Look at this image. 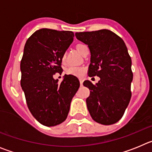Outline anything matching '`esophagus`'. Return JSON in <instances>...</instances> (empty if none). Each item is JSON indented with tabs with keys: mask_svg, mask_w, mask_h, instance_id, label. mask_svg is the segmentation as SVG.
I'll use <instances>...</instances> for the list:
<instances>
[{
	"mask_svg": "<svg viewBox=\"0 0 152 152\" xmlns=\"http://www.w3.org/2000/svg\"><path fill=\"white\" fill-rule=\"evenodd\" d=\"M80 86H83V80H82V79H80Z\"/></svg>",
	"mask_w": 152,
	"mask_h": 152,
	"instance_id": "esophagus-1",
	"label": "esophagus"
}]
</instances>
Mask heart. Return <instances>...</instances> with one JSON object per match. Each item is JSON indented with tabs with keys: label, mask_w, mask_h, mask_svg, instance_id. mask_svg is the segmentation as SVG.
<instances>
[{
	"label": "heart",
	"mask_w": 152,
	"mask_h": 152,
	"mask_svg": "<svg viewBox=\"0 0 152 152\" xmlns=\"http://www.w3.org/2000/svg\"><path fill=\"white\" fill-rule=\"evenodd\" d=\"M88 48V46L84 44L80 43L77 44L76 45V49L78 51V52H80V54H84L85 49ZM84 72V68L83 67H77V66H70L69 68H68L67 69V73L68 75H75V76H80L82 75Z\"/></svg>",
	"instance_id": "b5f03b06"
}]
</instances>
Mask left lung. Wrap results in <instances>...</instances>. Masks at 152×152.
Returning a JSON list of instances; mask_svg holds the SVG:
<instances>
[{
  "label": "left lung",
  "mask_w": 152,
  "mask_h": 152,
  "mask_svg": "<svg viewBox=\"0 0 152 152\" xmlns=\"http://www.w3.org/2000/svg\"><path fill=\"white\" fill-rule=\"evenodd\" d=\"M91 52L90 77L98 76L96 84L85 80L89 88L87 107L92 119L103 125H112L123 117L132 96L133 78L132 59L124 41L108 29L75 33Z\"/></svg>",
  "instance_id": "left-lung-1"
}]
</instances>
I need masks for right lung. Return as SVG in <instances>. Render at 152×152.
Instances as JSON below:
<instances>
[{"label":"right lung","instance_id":"obj_1","mask_svg":"<svg viewBox=\"0 0 152 152\" xmlns=\"http://www.w3.org/2000/svg\"><path fill=\"white\" fill-rule=\"evenodd\" d=\"M74 36L72 31L41 29L24 46L21 87L30 113L45 126H56L66 119L72 98L80 87L73 75H64L61 84L53 78L56 73H62V58Z\"/></svg>","mask_w":152,"mask_h":152}]
</instances>
